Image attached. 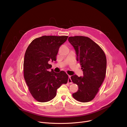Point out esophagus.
Segmentation results:
<instances>
[{"label":"esophagus","instance_id":"1","mask_svg":"<svg viewBox=\"0 0 127 127\" xmlns=\"http://www.w3.org/2000/svg\"><path fill=\"white\" fill-rule=\"evenodd\" d=\"M68 83H69V84H72V80L71 79V76H70V75H69V78H68Z\"/></svg>","mask_w":127,"mask_h":127}]
</instances>
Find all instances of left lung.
Listing matches in <instances>:
<instances>
[{
	"mask_svg": "<svg viewBox=\"0 0 127 127\" xmlns=\"http://www.w3.org/2000/svg\"><path fill=\"white\" fill-rule=\"evenodd\" d=\"M68 41L74 48L77 61L82 66L83 76H71L78 91L73 97L81 102L93 100L104 80L106 71V58L104 52L94 41L83 36H71Z\"/></svg>",
	"mask_w": 127,
	"mask_h": 127,
	"instance_id": "left-lung-1",
	"label": "left lung"
}]
</instances>
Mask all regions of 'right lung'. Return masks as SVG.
I'll return each instance as SVG.
<instances>
[{
    "mask_svg": "<svg viewBox=\"0 0 127 127\" xmlns=\"http://www.w3.org/2000/svg\"><path fill=\"white\" fill-rule=\"evenodd\" d=\"M67 36H42L34 39L29 45L24 56V76L33 97L40 102L52 100L57 90L66 84L68 76L65 72L49 71V61L56 60L60 46Z\"/></svg>",
    "mask_w": 127,
    "mask_h": 127,
    "instance_id": "obj_1",
    "label": "right lung"
}]
</instances>
